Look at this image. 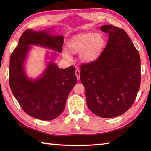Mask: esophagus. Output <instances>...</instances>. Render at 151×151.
I'll return each mask as SVG.
<instances>
[{"label": "esophagus", "mask_w": 151, "mask_h": 151, "mask_svg": "<svg viewBox=\"0 0 151 151\" xmlns=\"http://www.w3.org/2000/svg\"><path fill=\"white\" fill-rule=\"evenodd\" d=\"M80 74H81V71H80L79 69H77L75 71V75L76 76V77H77V79L78 80V81L80 80Z\"/></svg>", "instance_id": "1"}]
</instances>
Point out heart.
Returning a JSON list of instances; mask_svg holds the SVG:
<instances>
[{"label": "heart", "instance_id": "heart-1", "mask_svg": "<svg viewBox=\"0 0 151 151\" xmlns=\"http://www.w3.org/2000/svg\"><path fill=\"white\" fill-rule=\"evenodd\" d=\"M67 48L72 52L80 51V58L83 62H89L98 58L106 46L105 37L100 34L93 32L76 35L67 44ZM63 56L69 58L68 52H64Z\"/></svg>", "mask_w": 151, "mask_h": 151}]
</instances>
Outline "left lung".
I'll list each match as a JSON object with an SVG mask.
<instances>
[{"mask_svg":"<svg viewBox=\"0 0 151 151\" xmlns=\"http://www.w3.org/2000/svg\"><path fill=\"white\" fill-rule=\"evenodd\" d=\"M101 30L109 34L106 47L98 58L81 65L88 107L102 118L117 117L132 106L139 89V52L126 32L112 25Z\"/></svg>","mask_w":151,"mask_h":151,"instance_id":"left-lung-1","label":"left lung"}]
</instances>
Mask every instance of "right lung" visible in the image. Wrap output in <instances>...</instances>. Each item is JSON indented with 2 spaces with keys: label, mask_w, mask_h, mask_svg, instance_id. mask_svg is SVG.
Listing matches in <instances>:
<instances>
[{
  "label": "right lung",
  "mask_w": 151,
  "mask_h": 151,
  "mask_svg": "<svg viewBox=\"0 0 151 151\" xmlns=\"http://www.w3.org/2000/svg\"><path fill=\"white\" fill-rule=\"evenodd\" d=\"M32 45L61 52L63 37L52 36L46 30L28 29L21 35L9 60V86L22 110L39 119L52 120L63 112L68 95L77 82L76 69L74 66L60 69L50 62L43 75L32 81L24 70V62Z\"/></svg>",
  "instance_id": "right-lung-1"
}]
</instances>
